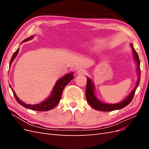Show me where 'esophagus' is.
Segmentation results:
<instances>
[{
    "label": "esophagus",
    "mask_w": 149,
    "mask_h": 149,
    "mask_svg": "<svg viewBox=\"0 0 149 149\" xmlns=\"http://www.w3.org/2000/svg\"><path fill=\"white\" fill-rule=\"evenodd\" d=\"M76 72H77V74H79V75H81V74H84L86 73V71L84 69H83V68L78 69Z\"/></svg>",
    "instance_id": "1"
}]
</instances>
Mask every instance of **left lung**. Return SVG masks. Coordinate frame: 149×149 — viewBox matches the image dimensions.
Masks as SVG:
<instances>
[{
    "instance_id": "obj_1",
    "label": "left lung",
    "mask_w": 149,
    "mask_h": 149,
    "mask_svg": "<svg viewBox=\"0 0 149 149\" xmlns=\"http://www.w3.org/2000/svg\"><path fill=\"white\" fill-rule=\"evenodd\" d=\"M130 47L132 49V53L135 63L137 66V73L138 74V79L136 83V86L132 89L129 95L125 98L123 101L119 103L116 104H109L105 103L100 101L96 96L95 88H94V84L91 78H87V85L86 89V97L87 101L88 103L93 107L94 109L100 111H112L114 110L120 109L124 108L132 100L133 97L134 96L135 91L137 88L139 81H140V76H141V70H140V60L137 52L135 50L133 47V44L130 43Z\"/></svg>"
}]
</instances>
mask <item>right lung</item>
Listing matches in <instances>:
<instances>
[{
  "label": "right lung",
  "instance_id": "1",
  "mask_svg": "<svg viewBox=\"0 0 149 149\" xmlns=\"http://www.w3.org/2000/svg\"><path fill=\"white\" fill-rule=\"evenodd\" d=\"M33 38V35H31L30 37H28L27 38L25 39L22 43L28 42L29 40H32ZM19 48H18L16 52L13 53V55H12L10 61V64H9L10 67L11 66V64L12 63L13 61L14 60L17 55H18V53H19ZM73 74H74L73 73H68L63 76V77L61 78L60 79L57 80L55 86H54V87L53 88V90L50 95H49L46 100H45L43 102H41L38 104H26L25 102L20 100L17 96L14 90L12 88L11 85H9V86L13 93V95H14L17 101L19 102L20 105L26 108V109H29L33 111H48L55 107L58 104V102H60L61 95H62L63 91V89L65 88L66 86L74 78Z\"/></svg>",
  "mask_w": 149,
  "mask_h": 149
}]
</instances>
